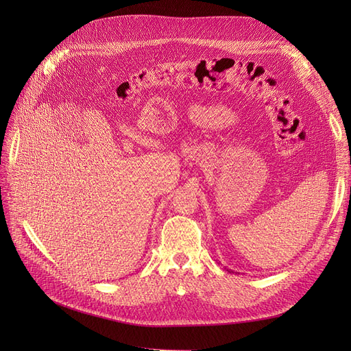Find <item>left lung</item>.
<instances>
[{
	"label": "left lung",
	"mask_w": 351,
	"mask_h": 351,
	"mask_svg": "<svg viewBox=\"0 0 351 351\" xmlns=\"http://www.w3.org/2000/svg\"><path fill=\"white\" fill-rule=\"evenodd\" d=\"M228 271H230V273H232V270H228Z\"/></svg>",
	"instance_id": "left-lung-1"
}]
</instances>
